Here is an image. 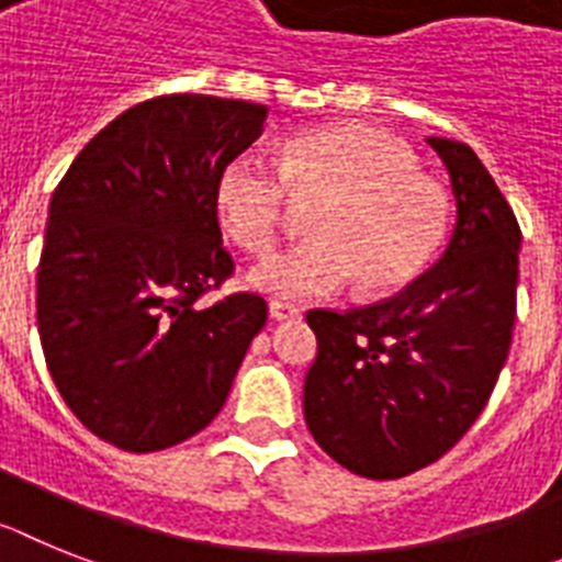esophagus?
<instances>
[{
	"mask_svg": "<svg viewBox=\"0 0 562 562\" xmlns=\"http://www.w3.org/2000/svg\"><path fill=\"white\" fill-rule=\"evenodd\" d=\"M268 314H271V319L282 323V319L303 317V308H300V305H291V303H280V300H271V303H268Z\"/></svg>",
	"mask_w": 562,
	"mask_h": 562,
	"instance_id": "esophagus-1",
	"label": "esophagus"
}]
</instances>
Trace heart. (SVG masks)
Wrapping results in <instances>:
<instances>
[{
    "instance_id": "b5f03b06",
    "label": "heart",
    "mask_w": 562,
    "mask_h": 562,
    "mask_svg": "<svg viewBox=\"0 0 562 562\" xmlns=\"http://www.w3.org/2000/svg\"><path fill=\"white\" fill-rule=\"evenodd\" d=\"M291 196H319L308 243L271 254L248 282L277 300H314L360 277L362 291L383 294L414 280L446 239L449 193L417 171L403 143L362 128L323 125L289 136L277 168L239 154L220 168L216 220L239 248L268 251Z\"/></svg>"
}]
</instances>
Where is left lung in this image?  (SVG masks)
<instances>
[{"label": "left lung", "mask_w": 562, "mask_h": 562, "mask_svg": "<svg viewBox=\"0 0 562 562\" xmlns=\"http://www.w3.org/2000/svg\"><path fill=\"white\" fill-rule=\"evenodd\" d=\"M428 145L457 205L446 251L385 303L305 317L317 334L305 426L325 454L371 480L440 460L480 417L512 346L520 225L469 145Z\"/></svg>", "instance_id": "obj_1"}]
</instances>
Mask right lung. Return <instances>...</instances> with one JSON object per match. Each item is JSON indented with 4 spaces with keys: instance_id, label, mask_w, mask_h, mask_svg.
Returning <instances> with one entry per match:
<instances>
[{
    "instance_id": "obj_1",
    "label": "right lung",
    "mask_w": 562,
    "mask_h": 562,
    "mask_svg": "<svg viewBox=\"0 0 562 562\" xmlns=\"http://www.w3.org/2000/svg\"><path fill=\"white\" fill-rule=\"evenodd\" d=\"M266 120V105L243 99H148L108 122L50 196L42 351L70 412L116 449H171L202 431L266 325L257 294L200 305L234 268L216 173Z\"/></svg>"
}]
</instances>
